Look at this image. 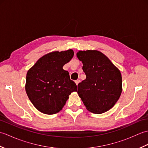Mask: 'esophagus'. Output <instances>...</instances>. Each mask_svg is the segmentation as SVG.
<instances>
[{
  "label": "esophagus",
  "instance_id": "1",
  "mask_svg": "<svg viewBox=\"0 0 148 148\" xmlns=\"http://www.w3.org/2000/svg\"><path fill=\"white\" fill-rule=\"evenodd\" d=\"M79 82H80V80H79V79H77V80L75 81V83H76V84H77V85L78 84H79Z\"/></svg>",
  "mask_w": 148,
  "mask_h": 148
}]
</instances>
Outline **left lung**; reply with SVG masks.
<instances>
[{
	"mask_svg": "<svg viewBox=\"0 0 148 148\" xmlns=\"http://www.w3.org/2000/svg\"><path fill=\"white\" fill-rule=\"evenodd\" d=\"M86 78L77 85V93L88 111L102 114L111 109L122 92L120 71L102 52L79 51Z\"/></svg>",
	"mask_w": 148,
	"mask_h": 148,
	"instance_id": "8db88e82",
	"label": "left lung"
}]
</instances>
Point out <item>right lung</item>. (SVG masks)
Segmentation results:
<instances>
[{
	"mask_svg": "<svg viewBox=\"0 0 148 148\" xmlns=\"http://www.w3.org/2000/svg\"><path fill=\"white\" fill-rule=\"evenodd\" d=\"M74 51H52L42 56L27 73L25 90L34 106L40 112L53 114L64 108L77 86L63 69L70 62Z\"/></svg>",
	"mask_w": 148,
	"mask_h": 148,
	"instance_id": "add662e5",
	"label": "right lung"
}]
</instances>
